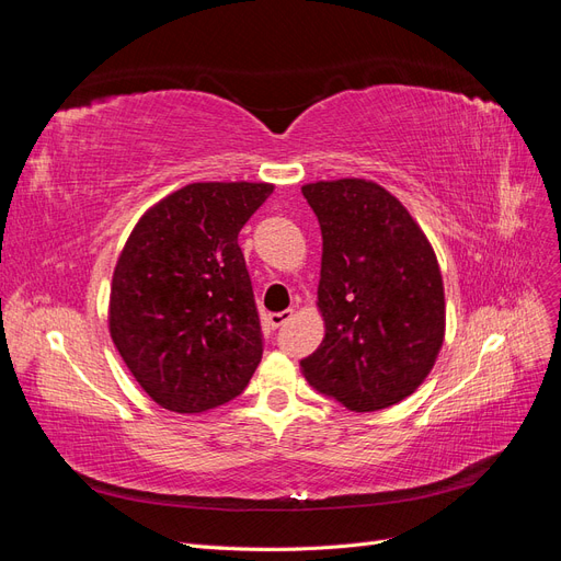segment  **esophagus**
Masks as SVG:
<instances>
[{
  "label": "esophagus",
  "instance_id": "obj_1",
  "mask_svg": "<svg viewBox=\"0 0 561 561\" xmlns=\"http://www.w3.org/2000/svg\"><path fill=\"white\" fill-rule=\"evenodd\" d=\"M287 320H293V309L280 311V313H271V316H268V325H271V328H283Z\"/></svg>",
  "mask_w": 561,
  "mask_h": 561
}]
</instances>
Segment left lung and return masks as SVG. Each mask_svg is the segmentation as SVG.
Instances as JSON below:
<instances>
[{
	"label": "left lung",
	"mask_w": 561,
	"mask_h": 561,
	"mask_svg": "<svg viewBox=\"0 0 561 561\" xmlns=\"http://www.w3.org/2000/svg\"><path fill=\"white\" fill-rule=\"evenodd\" d=\"M322 233V344L307 381L353 412L398 404L428 377L445 342V287L426 233L381 184L301 186Z\"/></svg>",
	"instance_id": "1"
}]
</instances>
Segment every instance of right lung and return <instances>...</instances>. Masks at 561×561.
<instances>
[{
	"instance_id": "right-lung-1",
	"label": "right lung",
	"mask_w": 561,
	"mask_h": 561,
	"mask_svg": "<svg viewBox=\"0 0 561 561\" xmlns=\"http://www.w3.org/2000/svg\"><path fill=\"white\" fill-rule=\"evenodd\" d=\"M266 182H194L151 206L118 254L110 334L163 410L198 414L243 393L262 328L239 231Z\"/></svg>"
}]
</instances>
